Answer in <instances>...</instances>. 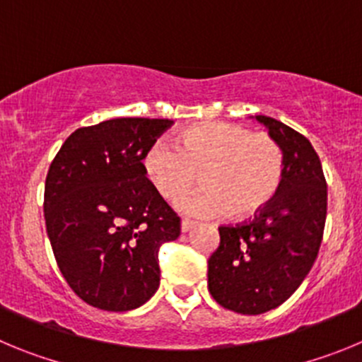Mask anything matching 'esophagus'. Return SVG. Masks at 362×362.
Wrapping results in <instances>:
<instances>
[{
  "instance_id": "obj_1",
  "label": "esophagus",
  "mask_w": 362,
  "mask_h": 362,
  "mask_svg": "<svg viewBox=\"0 0 362 362\" xmlns=\"http://www.w3.org/2000/svg\"><path fill=\"white\" fill-rule=\"evenodd\" d=\"M193 226H194L193 220H187V218H184V220H182V233H187V230L191 229Z\"/></svg>"
}]
</instances>
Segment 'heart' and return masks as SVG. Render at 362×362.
Listing matches in <instances>:
<instances>
[{"instance_id":"b5f03b06","label":"heart","mask_w":362,"mask_h":362,"mask_svg":"<svg viewBox=\"0 0 362 362\" xmlns=\"http://www.w3.org/2000/svg\"><path fill=\"white\" fill-rule=\"evenodd\" d=\"M142 168L168 202L185 197L200 175L204 191L178 207L204 218L254 216L274 202L285 178V157L274 136L227 120L189 126L175 136V146L155 142Z\"/></svg>"}]
</instances>
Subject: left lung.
Returning a JSON list of instances; mask_svg holds the SVG:
<instances>
[{
  "label": "left lung",
  "mask_w": 362,
  "mask_h": 362,
  "mask_svg": "<svg viewBox=\"0 0 362 362\" xmlns=\"http://www.w3.org/2000/svg\"><path fill=\"white\" fill-rule=\"evenodd\" d=\"M283 149L285 178L274 202L236 226H220L207 262L218 305L245 315L279 307L307 278L327 220V180L307 136L272 117L256 115Z\"/></svg>",
  "instance_id": "1"
}]
</instances>
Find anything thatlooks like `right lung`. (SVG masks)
<instances>
[{
	"label": "right lung",
	"instance_id": "add662e5",
	"mask_svg": "<svg viewBox=\"0 0 362 362\" xmlns=\"http://www.w3.org/2000/svg\"><path fill=\"white\" fill-rule=\"evenodd\" d=\"M169 119H110L79 128L52 160L45 221L70 288L92 307H141L160 283L158 250L180 236V218L142 168Z\"/></svg>",
	"mask_w": 362,
	"mask_h": 362
}]
</instances>
